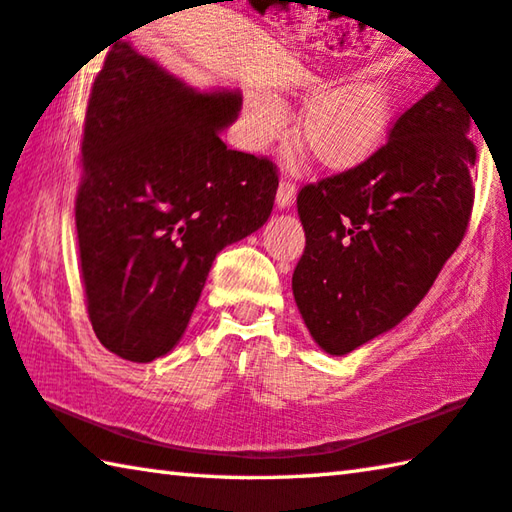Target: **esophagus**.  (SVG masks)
I'll return each instance as SVG.
<instances>
[{
	"label": "esophagus",
	"mask_w": 512,
	"mask_h": 512,
	"mask_svg": "<svg viewBox=\"0 0 512 512\" xmlns=\"http://www.w3.org/2000/svg\"><path fill=\"white\" fill-rule=\"evenodd\" d=\"M294 195H297V186H294L290 179H281L279 191H276V206H279V209H288L294 202Z\"/></svg>",
	"instance_id": "1"
}]
</instances>
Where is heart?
Returning <instances> with one entry per match:
<instances>
[{
    "mask_svg": "<svg viewBox=\"0 0 512 512\" xmlns=\"http://www.w3.org/2000/svg\"><path fill=\"white\" fill-rule=\"evenodd\" d=\"M391 105V89L380 80L328 89L303 110L297 137L321 168H353L369 159L387 139ZM283 123V107L272 96L249 98L247 130L254 146L279 137Z\"/></svg>",
    "mask_w": 512,
    "mask_h": 512,
    "instance_id": "obj_1",
    "label": "heart"
}]
</instances>
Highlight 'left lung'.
<instances>
[{"label":"left lung","mask_w":512,"mask_h":512,"mask_svg":"<svg viewBox=\"0 0 512 512\" xmlns=\"http://www.w3.org/2000/svg\"><path fill=\"white\" fill-rule=\"evenodd\" d=\"M472 121L441 80L360 166L301 188L306 249L292 292L326 353L396 328L461 245L474 202Z\"/></svg>","instance_id":"obj_1"}]
</instances>
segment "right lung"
I'll return each mask as SVG.
<instances>
[{
	"label": "right lung",
	"instance_id": "add662e5",
	"mask_svg": "<svg viewBox=\"0 0 512 512\" xmlns=\"http://www.w3.org/2000/svg\"><path fill=\"white\" fill-rule=\"evenodd\" d=\"M238 92H200L116 42L89 94L76 231L87 315L107 351H173L213 258L267 222L279 175L229 150Z\"/></svg>",
	"mask_w": 512,
	"mask_h": 512
}]
</instances>
